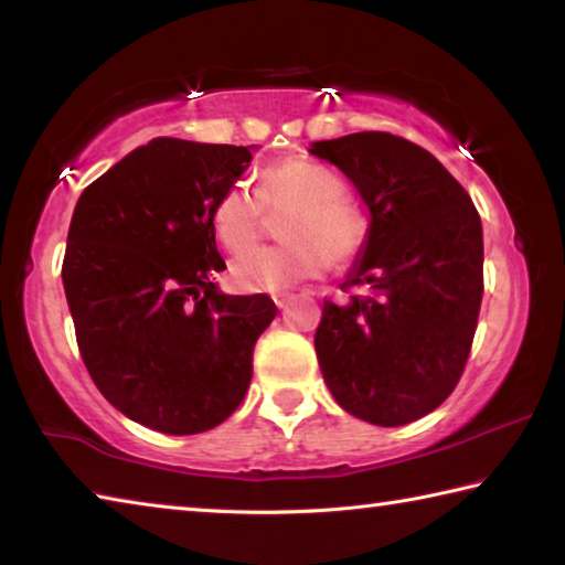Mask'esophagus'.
<instances>
[{
	"label": "esophagus",
	"instance_id": "obj_1",
	"mask_svg": "<svg viewBox=\"0 0 565 565\" xmlns=\"http://www.w3.org/2000/svg\"><path fill=\"white\" fill-rule=\"evenodd\" d=\"M274 303L279 306V309H286V306L291 303V296H289V294H276V296H274Z\"/></svg>",
	"mask_w": 565,
	"mask_h": 565
}]
</instances>
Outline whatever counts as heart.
Returning a JSON list of instances; mask_svg holds the SVG:
<instances>
[{
	"mask_svg": "<svg viewBox=\"0 0 565 565\" xmlns=\"http://www.w3.org/2000/svg\"><path fill=\"white\" fill-rule=\"evenodd\" d=\"M343 181L313 161H281L262 171L259 189L232 184L212 206L214 236L228 252L256 242L264 209L286 214L281 246H256L236 256L232 276L244 291H286L321 276L331 259L349 262L366 238V218L353 206Z\"/></svg>",
	"mask_w": 565,
	"mask_h": 565,
	"instance_id": "obj_1",
	"label": "heart"
}]
</instances>
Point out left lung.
Wrapping results in <instances>:
<instances>
[{
  "instance_id": "left-lung-1",
  "label": "left lung",
  "mask_w": 565,
  "mask_h": 565,
  "mask_svg": "<svg viewBox=\"0 0 565 565\" xmlns=\"http://www.w3.org/2000/svg\"><path fill=\"white\" fill-rule=\"evenodd\" d=\"M369 209V232L313 337L337 404L376 426L431 414L463 374L483 296V228L431 151L386 131L313 141Z\"/></svg>"
}]
</instances>
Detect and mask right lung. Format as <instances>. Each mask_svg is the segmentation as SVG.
Segmentation results:
<instances>
[{"instance_id":"obj_1","label":"right lung","mask_w":565,"mask_h":565,"mask_svg":"<svg viewBox=\"0 0 565 565\" xmlns=\"http://www.w3.org/2000/svg\"><path fill=\"white\" fill-rule=\"evenodd\" d=\"M252 149L157 137L74 206L62 281L84 366L114 408L161 434H202L234 414L279 311L266 294L212 281L226 269L212 206Z\"/></svg>"}]
</instances>
